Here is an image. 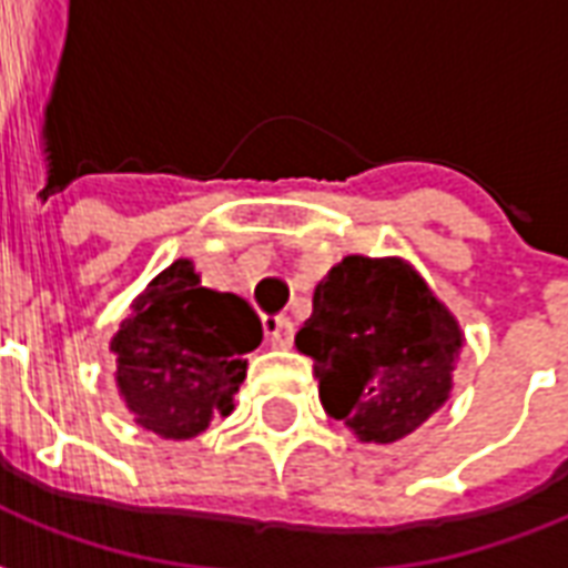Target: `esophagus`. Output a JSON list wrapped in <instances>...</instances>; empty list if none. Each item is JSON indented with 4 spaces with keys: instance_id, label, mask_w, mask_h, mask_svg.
Here are the masks:
<instances>
[{
    "instance_id": "1",
    "label": "esophagus",
    "mask_w": 568,
    "mask_h": 568,
    "mask_svg": "<svg viewBox=\"0 0 568 568\" xmlns=\"http://www.w3.org/2000/svg\"><path fill=\"white\" fill-rule=\"evenodd\" d=\"M264 328H267L271 344L280 346V349L292 346V341H295V322L288 320V316H273V320L264 322Z\"/></svg>"
}]
</instances>
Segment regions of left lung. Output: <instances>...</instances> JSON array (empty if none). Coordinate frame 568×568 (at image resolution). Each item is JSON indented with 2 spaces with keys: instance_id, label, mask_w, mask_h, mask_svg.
<instances>
[{
  "instance_id": "1",
  "label": "left lung",
  "mask_w": 568,
  "mask_h": 568,
  "mask_svg": "<svg viewBox=\"0 0 568 568\" xmlns=\"http://www.w3.org/2000/svg\"><path fill=\"white\" fill-rule=\"evenodd\" d=\"M295 346L313 358L328 417L393 444L447 402L463 332L410 264L349 255L316 285Z\"/></svg>"
}]
</instances>
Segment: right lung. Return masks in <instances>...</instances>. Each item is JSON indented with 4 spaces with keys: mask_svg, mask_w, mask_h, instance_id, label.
<instances>
[{
    "mask_svg": "<svg viewBox=\"0 0 568 568\" xmlns=\"http://www.w3.org/2000/svg\"><path fill=\"white\" fill-rule=\"evenodd\" d=\"M261 337V320L243 297L200 285L194 264L179 258L133 301L112 341L118 389L142 428L194 438L234 410L246 353Z\"/></svg>",
    "mask_w": 568,
    "mask_h": 568,
    "instance_id": "1",
    "label": "right lung"
}]
</instances>
